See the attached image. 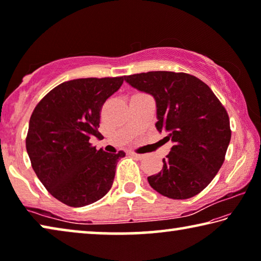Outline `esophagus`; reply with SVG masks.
<instances>
[{
  "label": "esophagus",
  "instance_id": "esophagus-1",
  "mask_svg": "<svg viewBox=\"0 0 261 261\" xmlns=\"http://www.w3.org/2000/svg\"><path fill=\"white\" fill-rule=\"evenodd\" d=\"M130 155H132L136 159H138V160H141V159H144V156H145L144 154H137V153H134V152H131Z\"/></svg>",
  "mask_w": 261,
  "mask_h": 261
}]
</instances>
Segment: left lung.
<instances>
[{"label":"left lung","mask_w":261,"mask_h":261,"mask_svg":"<svg viewBox=\"0 0 261 261\" xmlns=\"http://www.w3.org/2000/svg\"><path fill=\"white\" fill-rule=\"evenodd\" d=\"M134 88L151 94L156 105V130L173 143L151 187L171 199L201 192L224 161L231 131L227 110L204 82L191 74L149 71L125 76Z\"/></svg>","instance_id":"obj_1"}]
</instances>
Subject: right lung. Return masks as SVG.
I'll list each match as a JSON object with an SVG mask.
<instances>
[{
    "mask_svg": "<svg viewBox=\"0 0 261 261\" xmlns=\"http://www.w3.org/2000/svg\"><path fill=\"white\" fill-rule=\"evenodd\" d=\"M123 81L124 77L64 82L33 110L26 151L43 187L65 205L93 204L112 188L117 162L125 153L96 151L90 139L101 136V107Z\"/></svg>",
    "mask_w": 261,
    "mask_h": 261,
    "instance_id": "add662e5",
    "label": "right lung"
}]
</instances>
